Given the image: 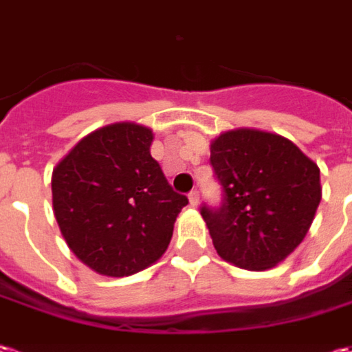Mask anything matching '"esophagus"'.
I'll use <instances>...</instances> for the list:
<instances>
[{"mask_svg": "<svg viewBox=\"0 0 352 352\" xmlns=\"http://www.w3.org/2000/svg\"><path fill=\"white\" fill-rule=\"evenodd\" d=\"M188 200H190V206H198V202H200V192L198 190H190L188 192Z\"/></svg>", "mask_w": 352, "mask_h": 352, "instance_id": "esophagus-1", "label": "esophagus"}]
</instances>
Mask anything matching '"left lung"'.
I'll return each instance as SVG.
<instances>
[{"mask_svg":"<svg viewBox=\"0 0 352 352\" xmlns=\"http://www.w3.org/2000/svg\"><path fill=\"white\" fill-rule=\"evenodd\" d=\"M210 152L221 204H202L200 214L217 254L254 272L277 266L310 229L320 169L291 140L254 129L227 131Z\"/></svg>","mask_w":352,"mask_h":352,"instance_id":"1","label":"left lung"}]
</instances>
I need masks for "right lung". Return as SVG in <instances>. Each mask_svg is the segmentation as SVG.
I'll list each match as a JSON object with an SVG mask.
<instances>
[{
    "mask_svg": "<svg viewBox=\"0 0 352 352\" xmlns=\"http://www.w3.org/2000/svg\"><path fill=\"white\" fill-rule=\"evenodd\" d=\"M152 138L142 125H107L85 136L54 169L61 235L75 256L102 276H133L154 264L188 204L150 156Z\"/></svg>",
    "mask_w": 352,
    "mask_h": 352,
    "instance_id": "obj_1",
    "label": "right lung"
}]
</instances>
